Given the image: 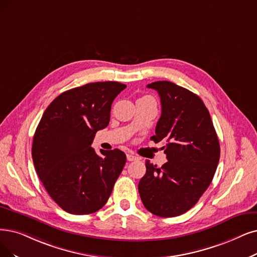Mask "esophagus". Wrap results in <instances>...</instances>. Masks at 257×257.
<instances>
[{
  "instance_id": "1",
  "label": "esophagus",
  "mask_w": 257,
  "mask_h": 257,
  "mask_svg": "<svg viewBox=\"0 0 257 257\" xmlns=\"http://www.w3.org/2000/svg\"><path fill=\"white\" fill-rule=\"evenodd\" d=\"M126 159H127L128 161H134V160H137L138 157H137L136 155H134V154L127 153V154H126Z\"/></svg>"
}]
</instances>
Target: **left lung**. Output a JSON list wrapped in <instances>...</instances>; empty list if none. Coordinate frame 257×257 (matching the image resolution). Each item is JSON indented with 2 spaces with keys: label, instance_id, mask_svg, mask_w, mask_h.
<instances>
[{
  "label": "left lung",
  "instance_id": "left-lung-1",
  "mask_svg": "<svg viewBox=\"0 0 257 257\" xmlns=\"http://www.w3.org/2000/svg\"><path fill=\"white\" fill-rule=\"evenodd\" d=\"M157 90L161 116L151 137L163 142L168 161L161 168L146 161L138 184L143 206L160 217H175L193 208L210 186L220 156L218 137L202 100L169 81L148 84Z\"/></svg>",
  "mask_w": 257,
  "mask_h": 257
}]
</instances>
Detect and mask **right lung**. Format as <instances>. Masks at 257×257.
Segmentation results:
<instances>
[{
	"label": "right lung",
	"instance_id": "right-lung-1",
	"mask_svg": "<svg viewBox=\"0 0 257 257\" xmlns=\"http://www.w3.org/2000/svg\"><path fill=\"white\" fill-rule=\"evenodd\" d=\"M126 87L95 82L59 95L41 118L32 155L40 180L58 206L70 214L100 210L126 162L122 151L91 148L96 133L108 125L114 99Z\"/></svg>",
	"mask_w": 257,
	"mask_h": 257
}]
</instances>
